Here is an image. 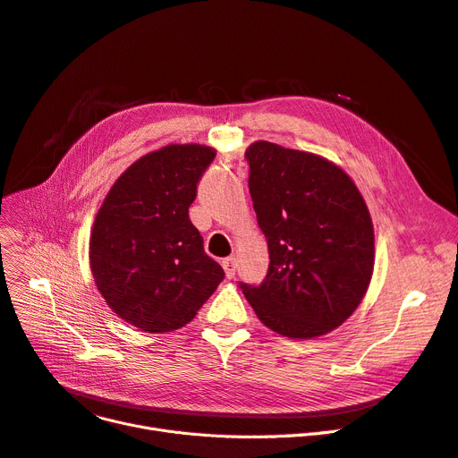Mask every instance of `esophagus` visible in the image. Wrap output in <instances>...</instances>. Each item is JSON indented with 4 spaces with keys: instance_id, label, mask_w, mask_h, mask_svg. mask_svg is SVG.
<instances>
[{
    "instance_id": "obj_1",
    "label": "esophagus",
    "mask_w": 458,
    "mask_h": 458,
    "mask_svg": "<svg viewBox=\"0 0 458 458\" xmlns=\"http://www.w3.org/2000/svg\"><path fill=\"white\" fill-rule=\"evenodd\" d=\"M223 268L226 272V278H233L235 276V268H237V263H235V258L230 256L223 261Z\"/></svg>"
}]
</instances>
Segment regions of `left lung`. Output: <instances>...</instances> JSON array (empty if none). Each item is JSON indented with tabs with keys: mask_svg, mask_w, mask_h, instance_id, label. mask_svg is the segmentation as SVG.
Wrapping results in <instances>:
<instances>
[{
	"mask_svg": "<svg viewBox=\"0 0 458 458\" xmlns=\"http://www.w3.org/2000/svg\"><path fill=\"white\" fill-rule=\"evenodd\" d=\"M249 190L268 242L259 285L239 282L258 318L285 337L341 326L374 270V228L352 178L310 152L258 141L245 152Z\"/></svg>",
	"mask_w": 458,
	"mask_h": 458,
	"instance_id": "left-lung-1",
	"label": "left lung"
}]
</instances>
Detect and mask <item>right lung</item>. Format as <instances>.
Here are the masks:
<instances>
[{"mask_svg":"<svg viewBox=\"0 0 458 458\" xmlns=\"http://www.w3.org/2000/svg\"><path fill=\"white\" fill-rule=\"evenodd\" d=\"M213 158L204 145L150 152L115 180L98 213L91 274L112 311L141 331L186 326L225 280L188 213Z\"/></svg>","mask_w":458,"mask_h":458,"instance_id":"1","label":"right lung"}]
</instances>
